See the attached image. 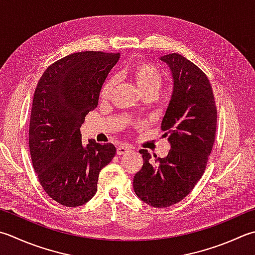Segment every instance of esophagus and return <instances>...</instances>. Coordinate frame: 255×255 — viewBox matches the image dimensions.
<instances>
[{
	"instance_id": "esophagus-1",
	"label": "esophagus",
	"mask_w": 255,
	"mask_h": 255,
	"mask_svg": "<svg viewBox=\"0 0 255 255\" xmlns=\"http://www.w3.org/2000/svg\"><path fill=\"white\" fill-rule=\"evenodd\" d=\"M129 151H131V148L128 146H125V144H122V146L117 147V154H119V156H121V154L127 153Z\"/></svg>"
}]
</instances>
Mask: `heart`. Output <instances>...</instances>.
I'll return each instance as SVG.
<instances>
[{
	"label": "heart",
	"instance_id": "1",
	"mask_svg": "<svg viewBox=\"0 0 255 255\" xmlns=\"http://www.w3.org/2000/svg\"><path fill=\"white\" fill-rule=\"evenodd\" d=\"M129 76L137 85L142 94L153 92L156 93L162 83V75L160 71L149 63H138L129 69ZM115 81L114 77H109L104 83L101 89V98L108 99L114 91Z\"/></svg>",
	"mask_w": 255,
	"mask_h": 255
}]
</instances>
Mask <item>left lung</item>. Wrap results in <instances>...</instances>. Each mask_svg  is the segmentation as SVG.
<instances>
[{
  "label": "left lung",
  "instance_id": "1",
  "mask_svg": "<svg viewBox=\"0 0 255 255\" xmlns=\"http://www.w3.org/2000/svg\"><path fill=\"white\" fill-rule=\"evenodd\" d=\"M160 59L171 69L173 92L161 129L171 149L151 160L141 149L143 164L133 177V190L144 203L166 208L186 198L206 170L217 130V106L209 78L197 65L172 53Z\"/></svg>",
  "mask_w": 255,
  "mask_h": 255
}]
</instances>
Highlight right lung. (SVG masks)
Returning a JSON list of instances; mask_svg holds the SVG:
<instances>
[{"instance_id": "obj_1", "label": "right lung", "mask_w": 255, "mask_h": 255, "mask_svg": "<svg viewBox=\"0 0 255 255\" xmlns=\"http://www.w3.org/2000/svg\"><path fill=\"white\" fill-rule=\"evenodd\" d=\"M119 53L86 51L49 65L35 88L28 143L41 186L66 207L88 202L97 191L102 169L116 148L89 139L83 146L81 126L98 105L99 93Z\"/></svg>"}]
</instances>
